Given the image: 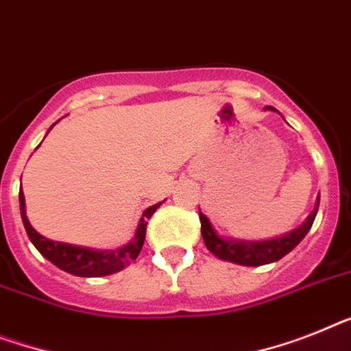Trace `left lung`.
Returning <instances> with one entry per match:
<instances>
[{
  "label": "left lung",
  "mask_w": 351,
  "mask_h": 351,
  "mask_svg": "<svg viewBox=\"0 0 351 351\" xmlns=\"http://www.w3.org/2000/svg\"><path fill=\"white\" fill-rule=\"evenodd\" d=\"M265 109L269 111H276L274 107L267 106ZM317 208H319V197L315 201V208L312 213L306 217V221L292 230L291 233L276 237L271 240H262V242H247V240H237V239H222L221 234L217 233L211 226L210 219L204 213L199 211V219H201V233L204 239L208 251L213 253L217 258L226 260V262L239 263V265H247V267H256L263 263L278 262L283 258L287 253H291L292 249L300 244L301 240L305 239V234L311 231L314 219L317 215Z\"/></svg>",
  "instance_id": "obj_1"
}]
</instances>
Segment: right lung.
<instances>
[{
	"label": "right lung",
	"instance_id": "add662e5",
	"mask_svg": "<svg viewBox=\"0 0 351 351\" xmlns=\"http://www.w3.org/2000/svg\"><path fill=\"white\" fill-rule=\"evenodd\" d=\"M51 130V129H50ZM161 206V202L154 204V206L147 208L143 211V215L140 219L138 230H136L134 239L130 240L129 244L118 249H89L82 247V245H73V244H64V242H55V240L46 239L43 234L37 233L32 228L28 217H26L25 210V195L23 190L19 192V208H21V219L25 224L26 234L36 249L39 251L46 260H50L53 265L59 269L66 271L75 276H84V278H98V276H107V274H114L127 267L130 262H134L140 254L141 247L145 242V231H147V224L149 219L154 215V211Z\"/></svg>",
	"mask_w": 351,
	"mask_h": 351
}]
</instances>
